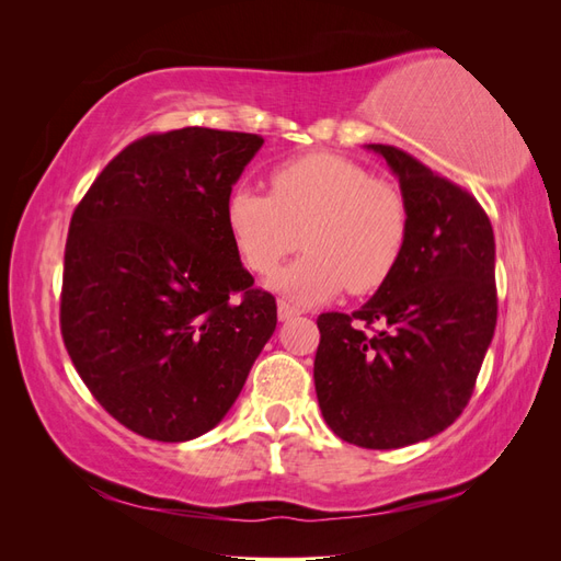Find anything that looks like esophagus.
<instances>
[{
    "label": "esophagus",
    "mask_w": 561,
    "mask_h": 561,
    "mask_svg": "<svg viewBox=\"0 0 561 561\" xmlns=\"http://www.w3.org/2000/svg\"><path fill=\"white\" fill-rule=\"evenodd\" d=\"M295 316H299V309L287 301H278V320H293Z\"/></svg>",
    "instance_id": "esophagus-1"
}]
</instances>
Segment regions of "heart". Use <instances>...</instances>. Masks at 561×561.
<instances>
[{
	"instance_id": "b5f03b06",
	"label": "heart",
	"mask_w": 561,
	"mask_h": 561,
	"mask_svg": "<svg viewBox=\"0 0 561 561\" xmlns=\"http://www.w3.org/2000/svg\"><path fill=\"white\" fill-rule=\"evenodd\" d=\"M271 194L236 186L225 222L241 262L274 274L297 248L304 252L271 287L299 307L342 290L375 293L393 276L407 243V203L393 184L371 178L344 157L316 151L271 171Z\"/></svg>"
}]
</instances>
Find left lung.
I'll return each instance as SVG.
<instances>
[{"mask_svg":"<svg viewBox=\"0 0 561 561\" xmlns=\"http://www.w3.org/2000/svg\"><path fill=\"white\" fill-rule=\"evenodd\" d=\"M400 182V264L355 313L318 316L322 419L351 445L398 449L461 416L496 330V243L461 186L390 145H367ZM379 324L367 335L362 325Z\"/></svg>","mask_w":561,"mask_h":561,"instance_id":"obj_1","label":"left lung"}]
</instances>
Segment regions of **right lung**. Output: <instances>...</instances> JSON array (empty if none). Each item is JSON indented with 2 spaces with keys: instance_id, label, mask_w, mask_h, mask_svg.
Here are the masks:
<instances>
[{
  "instance_id": "right-lung-1",
  "label": "right lung",
  "mask_w": 561,
  "mask_h": 561,
  "mask_svg": "<svg viewBox=\"0 0 561 561\" xmlns=\"http://www.w3.org/2000/svg\"><path fill=\"white\" fill-rule=\"evenodd\" d=\"M264 140L180 128L114 157L77 206L60 330L93 398L126 428L184 443L215 428L276 330L225 222Z\"/></svg>"
}]
</instances>
